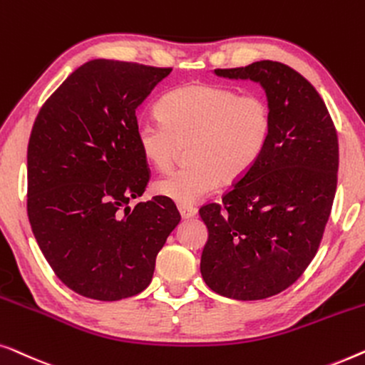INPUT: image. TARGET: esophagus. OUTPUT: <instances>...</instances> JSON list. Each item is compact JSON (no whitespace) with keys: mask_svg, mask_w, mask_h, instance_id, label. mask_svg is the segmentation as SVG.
<instances>
[{"mask_svg":"<svg viewBox=\"0 0 365 365\" xmlns=\"http://www.w3.org/2000/svg\"><path fill=\"white\" fill-rule=\"evenodd\" d=\"M178 212H180L183 220H188V218H193L195 215H197V208L195 207H178Z\"/></svg>","mask_w":365,"mask_h":365,"instance_id":"esophagus-1","label":"esophagus"}]
</instances>
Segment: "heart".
Returning a JSON list of instances; mask_svg holds the SVG:
<instances>
[{
	"label": "heart",
	"mask_w": 365,
	"mask_h": 365,
	"mask_svg": "<svg viewBox=\"0 0 365 365\" xmlns=\"http://www.w3.org/2000/svg\"><path fill=\"white\" fill-rule=\"evenodd\" d=\"M162 117L143 119L135 127L137 145L157 170L170 167L178 143H187L190 165L168 172L153 183V192L192 207L222 180L238 182L251 172L273 133V110L266 97L230 87L187 84L168 92Z\"/></svg>",
	"instance_id": "obj_1"
}]
</instances>
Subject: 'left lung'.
<instances>
[{
  "label": "left lung",
  "instance_id": "1",
  "mask_svg": "<svg viewBox=\"0 0 365 365\" xmlns=\"http://www.w3.org/2000/svg\"><path fill=\"white\" fill-rule=\"evenodd\" d=\"M213 73L263 87L273 133L222 205L200 210L208 230L200 271L225 297L264 299L297 281L317 253L337 187V133L324 101L289 66L258 61Z\"/></svg>",
  "mask_w": 365,
  "mask_h": 365
}]
</instances>
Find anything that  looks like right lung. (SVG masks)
Listing matches in <instances>:
<instances>
[{
	"label": "right lung",
	"mask_w": 365,
	"mask_h": 365,
	"mask_svg": "<svg viewBox=\"0 0 365 365\" xmlns=\"http://www.w3.org/2000/svg\"><path fill=\"white\" fill-rule=\"evenodd\" d=\"M172 73L112 59L82 64L41 107L28 145V217L56 276L81 296L119 301L150 284L178 223L173 202L145 192L137 107Z\"/></svg>",
	"instance_id": "1"
}]
</instances>
